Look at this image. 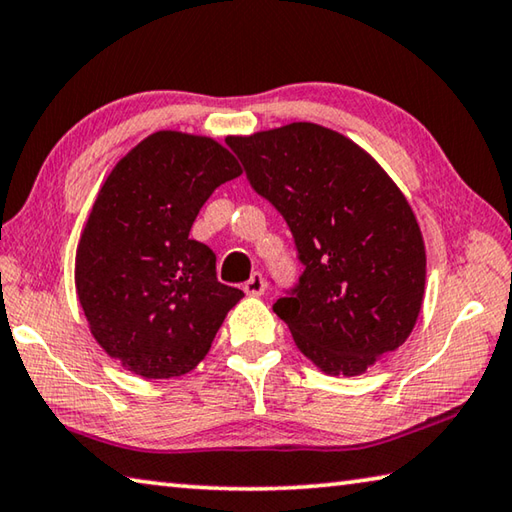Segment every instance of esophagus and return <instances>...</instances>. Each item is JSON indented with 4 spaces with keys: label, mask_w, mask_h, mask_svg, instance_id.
<instances>
[{
    "label": "esophagus",
    "mask_w": 512,
    "mask_h": 512,
    "mask_svg": "<svg viewBox=\"0 0 512 512\" xmlns=\"http://www.w3.org/2000/svg\"><path fill=\"white\" fill-rule=\"evenodd\" d=\"M242 290H245L249 297H261V294L265 292V279L261 272H254L251 274V279L242 285Z\"/></svg>",
    "instance_id": "esophagus-1"
}]
</instances>
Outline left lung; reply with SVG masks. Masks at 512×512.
<instances>
[{
    "label": "left lung",
    "instance_id": "left-lung-1",
    "mask_svg": "<svg viewBox=\"0 0 512 512\" xmlns=\"http://www.w3.org/2000/svg\"><path fill=\"white\" fill-rule=\"evenodd\" d=\"M227 143L297 245L303 274L274 312L299 351L330 375H360L405 344L423 306L425 242L378 161L317 123Z\"/></svg>",
    "mask_w": 512,
    "mask_h": 512
}]
</instances>
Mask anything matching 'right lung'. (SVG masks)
<instances>
[{
    "label": "right lung",
    "mask_w": 512,
    "mask_h": 512,
    "mask_svg": "<svg viewBox=\"0 0 512 512\" xmlns=\"http://www.w3.org/2000/svg\"><path fill=\"white\" fill-rule=\"evenodd\" d=\"M242 173L209 137L161 130L107 175L76 254V292L103 351L148 380L193 371L242 299L191 240L197 213Z\"/></svg>",
    "instance_id": "1"
}]
</instances>
